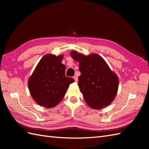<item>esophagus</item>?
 <instances>
[{
  "label": "esophagus",
  "mask_w": 149,
  "mask_h": 149,
  "mask_svg": "<svg viewBox=\"0 0 149 149\" xmlns=\"http://www.w3.org/2000/svg\"><path fill=\"white\" fill-rule=\"evenodd\" d=\"M74 80H75V82H77L78 81V78H77V76H74Z\"/></svg>",
  "instance_id": "esophagus-1"
}]
</instances>
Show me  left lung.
Returning <instances> with one entry per match:
<instances>
[{
  "mask_svg": "<svg viewBox=\"0 0 149 149\" xmlns=\"http://www.w3.org/2000/svg\"><path fill=\"white\" fill-rule=\"evenodd\" d=\"M72 58L79 63V86L88 105L95 109L109 106L118 91L119 79L102 57L97 54L85 56L75 50Z\"/></svg>",
  "mask_w": 149,
  "mask_h": 149,
  "instance_id": "1",
  "label": "left lung"
}]
</instances>
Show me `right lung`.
<instances>
[{"instance_id": "obj_1", "label": "right lung", "mask_w": 149, "mask_h": 149, "mask_svg": "<svg viewBox=\"0 0 149 149\" xmlns=\"http://www.w3.org/2000/svg\"><path fill=\"white\" fill-rule=\"evenodd\" d=\"M63 55L48 54L40 59L28 80L31 97L40 106L51 108L61 102L71 83L72 77L65 76Z\"/></svg>"}]
</instances>
